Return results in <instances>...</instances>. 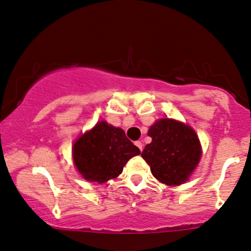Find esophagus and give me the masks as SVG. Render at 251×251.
<instances>
[{
  "instance_id": "esophagus-1",
  "label": "esophagus",
  "mask_w": 251,
  "mask_h": 251,
  "mask_svg": "<svg viewBox=\"0 0 251 251\" xmlns=\"http://www.w3.org/2000/svg\"><path fill=\"white\" fill-rule=\"evenodd\" d=\"M135 145L138 147V149L140 150V151H143V143L142 142H139V140H137V142H135Z\"/></svg>"
}]
</instances>
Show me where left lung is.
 I'll list each match as a JSON object with an SVG mask.
<instances>
[{"instance_id":"left-lung-1","label":"left lung","mask_w":251,"mask_h":251,"mask_svg":"<svg viewBox=\"0 0 251 251\" xmlns=\"http://www.w3.org/2000/svg\"><path fill=\"white\" fill-rule=\"evenodd\" d=\"M152 143L142 156L153 176L166 185H180L193 173L201 157V147L194 130L170 119L156 121L149 130Z\"/></svg>"}]
</instances>
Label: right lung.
<instances>
[{
    "mask_svg": "<svg viewBox=\"0 0 251 251\" xmlns=\"http://www.w3.org/2000/svg\"><path fill=\"white\" fill-rule=\"evenodd\" d=\"M140 154L125 131L105 121L84 133L73 146V160L87 180L102 184L118 177L131 157Z\"/></svg>",
    "mask_w": 251,
    "mask_h": 251,
    "instance_id": "add662e5",
    "label": "right lung"
}]
</instances>
